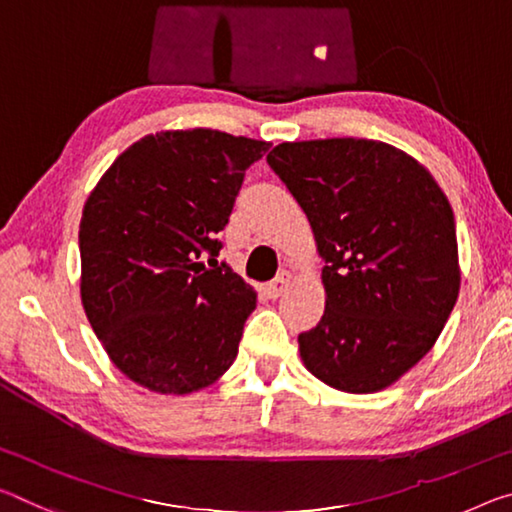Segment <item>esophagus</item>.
Masks as SVG:
<instances>
[{
	"label": "esophagus",
	"instance_id": "34e87169",
	"mask_svg": "<svg viewBox=\"0 0 512 512\" xmlns=\"http://www.w3.org/2000/svg\"><path fill=\"white\" fill-rule=\"evenodd\" d=\"M289 285H291V273L289 271H282L278 278H275L273 282H269V285H266V294H269V298H278V296L285 294V291L289 289Z\"/></svg>",
	"mask_w": 512,
	"mask_h": 512
}]
</instances>
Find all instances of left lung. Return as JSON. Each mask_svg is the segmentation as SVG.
Returning <instances> with one entry per match:
<instances>
[{"mask_svg": "<svg viewBox=\"0 0 512 512\" xmlns=\"http://www.w3.org/2000/svg\"><path fill=\"white\" fill-rule=\"evenodd\" d=\"M269 166L310 218L326 312L300 332L307 371L351 394L396 383L458 300L456 221L433 175L367 139L280 143Z\"/></svg>", "mask_w": 512, "mask_h": 512, "instance_id": "1", "label": "left lung"}]
</instances>
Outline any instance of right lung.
Instances as JSON below:
<instances>
[{
    "label": "right lung",
    "instance_id": "1",
    "mask_svg": "<svg viewBox=\"0 0 512 512\" xmlns=\"http://www.w3.org/2000/svg\"><path fill=\"white\" fill-rule=\"evenodd\" d=\"M266 150V141L202 127L150 134L88 196L81 303L111 362L141 387L198 392L237 358L257 296L218 264V234Z\"/></svg>",
    "mask_w": 512,
    "mask_h": 512
}]
</instances>
